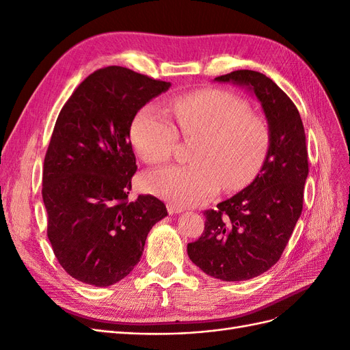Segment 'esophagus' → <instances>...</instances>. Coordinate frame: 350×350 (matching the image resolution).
I'll list each match as a JSON object with an SVG mask.
<instances>
[{
	"instance_id": "34e87169",
	"label": "esophagus",
	"mask_w": 350,
	"mask_h": 350,
	"mask_svg": "<svg viewBox=\"0 0 350 350\" xmlns=\"http://www.w3.org/2000/svg\"><path fill=\"white\" fill-rule=\"evenodd\" d=\"M166 208H167V213H170L171 215H172V214H178V213L183 211V207L175 206V204H167Z\"/></svg>"
}]
</instances>
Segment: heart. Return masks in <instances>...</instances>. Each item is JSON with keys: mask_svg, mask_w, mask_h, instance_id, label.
Segmentation results:
<instances>
[{"mask_svg": "<svg viewBox=\"0 0 350 350\" xmlns=\"http://www.w3.org/2000/svg\"><path fill=\"white\" fill-rule=\"evenodd\" d=\"M171 110L180 135L196 140L189 165L167 166L144 178L152 194L176 206H196L217 191L247 187L267 161L271 136L263 118L250 113L237 95L223 90H200L176 95ZM130 137L139 158L152 165L171 158L178 130L154 104L144 105L131 123Z\"/></svg>", "mask_w": 350, "mask_h": 350, "instance_id": "b5f03b06", "label": "heart"}]
</instances>
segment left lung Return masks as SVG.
Masks as SVG:
<instances>
[{"label":"left lung","instance_id":"left-lung-1","mask_svg":"<svg viewBox=\"0 0 350 350\" xmlns=\"http://www.w3.org/2000/svg\"><path fill=\"white\" fill-rule=\"evenodd\" d=\"M256 95L268 120L271 144L253 183L206 210L204 232L188 243L189 259L210 276L246 281L280 260L303 211L308 154L304 126L291 98L267 75L240 69L214 78Z\"/></svg>","mask_w":350,"mask_h":350}]
</instances>
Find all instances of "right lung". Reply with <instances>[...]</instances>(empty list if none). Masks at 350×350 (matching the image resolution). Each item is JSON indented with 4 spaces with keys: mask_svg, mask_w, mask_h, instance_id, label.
Here are the masks:
<instances>
[{
    "mask_svg": "<svg viewBox=\"0 0 350 350\" xmlns=\"http://www.w3.org/2000/svg\"><path fill=\"white\" fill-rule=\"evenodd\" d=\"M171 87L123 68L95 70L60 110L43 165L47 237L72 278L94 286L123 280L150 228L167 215L153 196L129 200L137 171L130 127L140 108Z\"/></svg>",
    "mask_w": 350,
    "mask_h": 350,
    "instance_id": "add662e5",
    "label": "right lung"
}]
</instances>
